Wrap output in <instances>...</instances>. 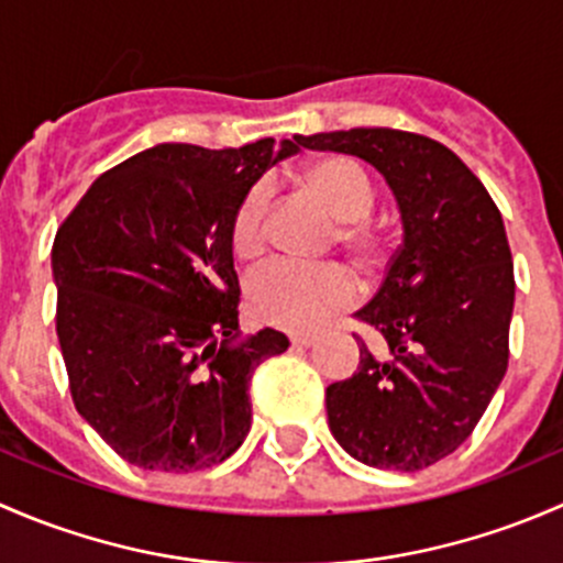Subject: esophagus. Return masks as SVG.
<instances>
[{"instance_id":"1","label":"esophagus","mask_w":563,"mask_h":563,"mask_svg":"<svg viewBox=\"0 0 563 563\" xmlns=\"http://www.w3.org/2000/svg\"><path fill=\"white\" fill-rule=\"evenodd\" d=\"M292 346H298V350H303V346H311L317 341V335H309V333H303V335H292Z\"/></svg>"}]
</instances>
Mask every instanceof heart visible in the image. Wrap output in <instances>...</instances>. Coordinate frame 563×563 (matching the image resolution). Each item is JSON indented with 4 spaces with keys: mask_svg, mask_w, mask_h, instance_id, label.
Here are the masks:
<instances>
[{
    "mask_svg": "<svg viewBox=\"0 0 563 563\" xmlns=\"http://www.w3.org/2000/svg\"><path fill=\"white\" fill-rule=\"evenodd\" d=\"M300 184L333 213L339 230V243L363 263L376 254V241L363 224L374 211V187L357 165L346 159H320L303 167ZM271 192L265 184H254L241 197L230 224V243L241 260H257L265 252V217H268ZM355 300V279L346 268L335 263L298 265L274 263L257 271L249 279V306L254 317L274 328L309 333L333 320L339 311L350 309Z\"/></svg>",
    "mask_w": 563,
    "mask_h": 563,
    "instance_id": "obj_1",
    "label": "heart"
}]
</instances>
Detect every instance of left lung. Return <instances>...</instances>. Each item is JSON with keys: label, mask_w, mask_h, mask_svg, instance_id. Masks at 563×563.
Returning a JSON list of instances; mask_svg holds the SVG:
<instances>
[{"label": "left lung", "mask_w": 563, "mask_h": 563, "mask_svg": "<svg viewBox=\"0 0 563 563\" xmlns=\"http://www.w3.org/2000/svg\"><path fill=\"white\" fill-rule=\"evenodd\" d=\"M350 154L396 197L401 246L357 311L385 339L324 390L328 426L355 461L417 472L455 453L501 385L515 306L512 254L488 189L442 143L387 126L295 135Z\"/></svg>", "instance_id": "1"}]
</instances>
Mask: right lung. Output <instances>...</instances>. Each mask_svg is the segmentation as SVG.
I'll return each instance as SVG.
<instances>
[{
  "label": "right lung",
  "instance_id": "1",
  "mask_svg": "<svg viewBox=\"0 0 563 563\" xmlns=\"http://www.w3.org/2000/svg\"><path fill=\"white\" fill-rule=\"evenodd\" d=\"M298 141L241 148L156 143L102 173L51 252L56 335L78 415L126 463L187 474L252 428L254 368L287 335L239 330L230 224Z\"/></svg>",
  "mask_w": 563,
  "mask_h": 563
}]
</instances>
